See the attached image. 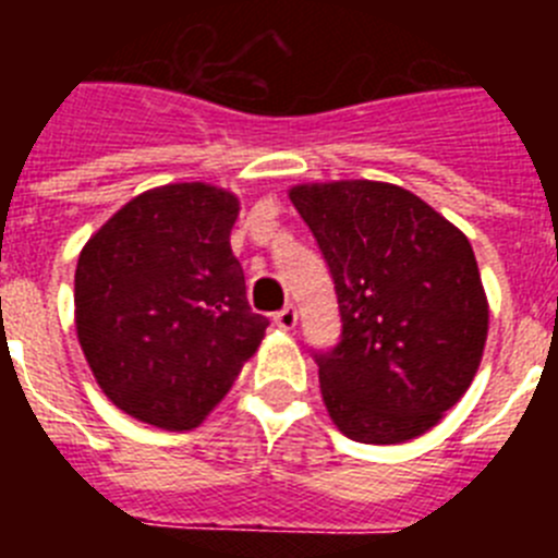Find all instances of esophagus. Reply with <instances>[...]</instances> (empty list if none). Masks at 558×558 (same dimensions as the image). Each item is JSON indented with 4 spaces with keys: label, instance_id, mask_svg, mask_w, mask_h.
Instances as JSON below:
<instances>
[{
    "label": "esophagus",
    "instance_id": "obj_1",
    "mask_svg": "<svg viewBox=\"0 0 558 558\" xmlns=\"http://www.w3.org/2000/svg\"><path fill=\"white\" fill-rule=\"evenodd\" d=\"M274 324L279 329H284V332H290V329H295V324H299V313H295L293 304H288V307H282L279 313L274 315Z\"/></svg>",
    "mask_w": 558,
    "mask_h": 558
}]
</instances>
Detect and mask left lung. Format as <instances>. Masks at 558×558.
<instances>
[{"label":"left lung","instance_id":"obj_1","mask_svg":"<svg viewBox=\"0 0 558 558\" xmlns=\"http://www.w3.org/2000/svg\"><path fill=\"white\" fill-rule=\"evenodd\" d=\"M318 240L343 335L315 354L322 397L343 436L402 445L441 422L481 366L489 302L458 226L386 181L288 192Z\"/></svg>","mask_w":558,"mask_h":558}]
</instances>
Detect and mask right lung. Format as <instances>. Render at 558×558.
Listing matches in <instances>:
<instances>
[{
  "label": "right lung",
  "mask_w": 558,
  "mask_h": 558,
  "mask_svg": "<svg viewBox=\"0 0 558 558\" xmlns=\"http://www.w3.org/2000/svg\"><path fill=\"white\" fill-rule=\"evenodd\" d=\"M234 192L190 181L147 190L92 234L75 270V329L113 405L161 430L198 427L259 349L231 254Z\"/></svg>",
  "instance_id": "right-lung-1"
}]
</instances>
